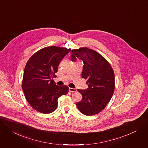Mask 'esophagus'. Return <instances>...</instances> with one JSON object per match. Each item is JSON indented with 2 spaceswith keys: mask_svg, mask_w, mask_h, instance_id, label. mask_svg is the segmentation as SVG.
<instances>
[{
  "mask_svg": "<svg viewBox=\"0 0 148 148\" xmlns=\"http://www.w3.org/2000/svg\"><path fill=\"white\" fill-rule=\"evenodd\" d=\"M69 90H70V92H72L77 91V89H75V88H69Z\"/></svg>",
  "mask_w": 148,
  "mask_h": 148,
  "instance_id": "obj_1",
  "label": "esophagus"
}]
</instances>
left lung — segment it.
Returning a JSON list of instances; mask_svg holds the SVG:
<instances>
[{
    "mask_svg": "<svg viewBox=\"0 0 148 148\" xmlns=\"http://www.w3.org/2000/svg\"><path fill=\"white\" fill-rule=\"evenodd\" d=\"M71 60L76 57L84 64L82 78L87 79V90H79L83 99L76 105L79 112L92 116L101 112L112 97L114 91V74L110 63L95 50L87 47L71 51Z\"/></svg>",
    "mask_w": 148,
    "mask_h": 148,
    "instance_id": "1",
    "label": "left lung"
}]
</instances>
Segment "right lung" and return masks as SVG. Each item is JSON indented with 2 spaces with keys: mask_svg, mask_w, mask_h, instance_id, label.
<instances>
[{
  "mask_svg": "<svg viewBox=\"0 0 148 148\" xmlns=\"http://www.w3.org/2000/svg\"><path fill=\"white\" fill-rule=\"evenodd\" d=\"M71 49L51 46L36 52L26 63L22 87L25 97L35 110L51 113L58 106V99L69 91L66 86H57L52 79L60 61Z\"/></svg>",
  "mask_w": 148,
  "mask_h": 148,
  "instance_id": "right-lung-1",
  "label": "right lung"
}]
</instances>
